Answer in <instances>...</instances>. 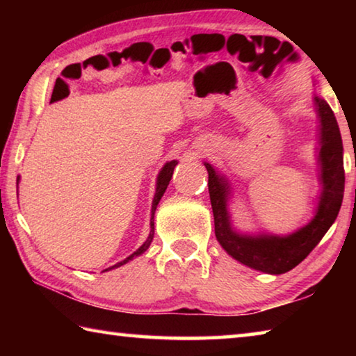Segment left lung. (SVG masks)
Masks as SVG:
<instances>
[{
  "mask_svg": "<svg viewBox=\"0 0 356 356\" xmlns=\"http://www.w3.org/2000/svg\"><path fill=\"white\" fill-rule=\"evenodd\" d=\"M314 104L321 120L318 165H321L322 193L314 218L298 231L289 236L238 234L231 225L227 210L231 186L226 177L216 172L212 165L204 163L209 172V195L213 210L216 240L229 256L259 272L281 275L297 267L316 248L339 213L346 184L341 131L327 102L314 97Z\"/></svg>",
  "mask_w": 356,
  "mask_h": 356,
  "instance_id": "left-lung-1",
  "label": "left lung"
}]
</instances>
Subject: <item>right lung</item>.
Wrapping results in <instances>:
<instances>
[{
	"label": "right lung",
	"instance_id": "1",
	"mask_svg": "<svg viewBox=\"0 0 356 356\" xmlns=\"http://www.w3.org/2000/svg\"><path fill=\"white\" fill-rule=\"evenodd\" d=\"M177 165V160H172V161H168V163L161 168V171L159 172V177H156V188H155V196H154V201H152V210H150V232H149V237L146 242H144L140 248H138L134 254H130L127 259H124V261L118 262L116 265H113V267L106 268V270H113V268H118L120 267V265L127 264L129 261H131V259L136 257V256H141L144 251H146L149 248L150 242H152L154 238V215H155V210H156V206H159V202L161 200V196H163V193L166 191L168 185H170V180L172 177V172H174V168H176ZM20 179V177H19ZM19 179H17V185H19ZM105 270V272H106Z\"/></svg>",
	"mask_w": 356,
	"mask_h": 356
}]
</instances>
